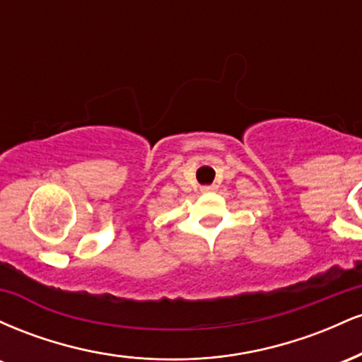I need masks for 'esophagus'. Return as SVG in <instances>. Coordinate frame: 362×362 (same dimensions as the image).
I'll list each match as a JSON object with an SVG mask.
<instances>
[{"label":"esophagus","instance_id":"esophagus-1","mask_svg":"<svg viewBox=\"0 0 362 362\" xmlns=\"http://www.w3.org/2000/svg\"><path fill=\"white\" fill-rule=\"evenodd\" d=\"M213 190H216L214 185H206V187H202V192H213Z\"/></svg>","mask_w":362,"mask_h":362}]
</instances>
